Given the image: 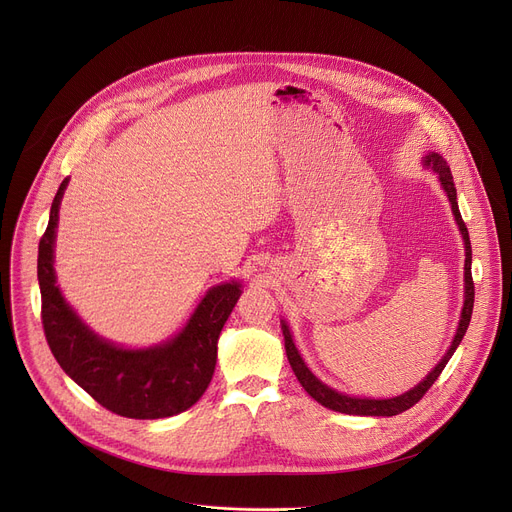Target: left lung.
I'll list each match as a JSON object with an SVG mask.
<instances>
[{
	"mask_svg": "<svg viewBox=\"0 0 512 512\" xmlns=\"http://www.w3.org/2000/svg\"><path fill=\"white\" fill-rule=\"evenodd\" d=\"M425 167H429L431 171L437 173L443 190L447 192V198L451 202V210L455 216V222L461 230L463 237V245H466V265H463V282H466V292H463V308H461V316H459V324H457V333L451 341V347L447 349V353L443 355V359L435 365L433 371H429V376L416 384L412 390L396 396V398H384V400H376V398H355V396H347L341 394L333 388H329L327 384H322L312 371L308 369V365L304 363V359L300 357L292 333L288 329L286 320H282V331H284V341H286V355L288 361L294 369V374L298 378V382L302 384V388L316 400L320 402L324 408H331L337 412H345V414H359V416H394L400 414L404 410H408L410 406H414L418 400H421L427 390L437 382V378L441 376V371L445 369L447 361L451 359V355L455 353V349L459 347L463 335H466L468 327H470V318H472V310H474V280H472V243H470V232L466 222H463L461 214H459V206H457V194H455V183H453V175L449 165L445 163V159L439 153H429L423 157Z\"/></svg>",
	"mask_w": 512,
	"mask_h": 512,
	"instance_id": "obj_1",
	"label": "left lung"
}]
</instances>
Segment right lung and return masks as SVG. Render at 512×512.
Returning <instances> with one entry per match:
<instances>
[{"mask_svg":"<svg viewBox=\"0 0 512 512\" xmlns=\"http://www.w3.org/2000/svg\"><path fill=\"white\" fill-rule=\"evenodd\" d=\"M67 183L63 179L38 243L40 316L55 359L75 384L120 416L145 421L188 410L212 380L216 343L241 296V284L226 282L208 290L183 331L161 345L122 349L100 339L65 302L55 277V237Z\"/></svg>","mask_w":512,"mask_h":512,"instance_id":"1","label":"right lung"}]
</instances>
